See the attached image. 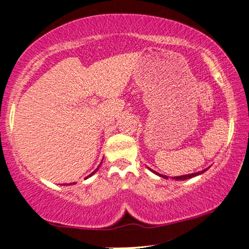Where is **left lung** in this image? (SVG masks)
Wrapping results in <instances>:
<instances>
[{"mask_svg": "<svg viewBox=\"0 0 249 249\" xmlns=\"http://www.w3.org/2000/svg\"><path fill=\"white\" fill-rule=\"evenodd\" d=\"M148 169H149V171L153 172L154 174H156V175H158V176H160V178H168L167 176H165V175H163V174H160V173H157V172L153 171V169L149 168V167H148ZM207 169H208V168H207ZM207 169H202V171L196 172V173H192V174H186V175H182V176H174V178H173V179H176V181H184V179H189V178H194V176H197V175L203 174V173H204L205 171H207Z\"/></svg>", "mask_w": 249, "mask_h": 249, "instance_id": "1", "label": "left lung"}]
</instances>
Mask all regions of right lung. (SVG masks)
Masks as SVG:
<instances>
[{
  "instance_id": "right-lung-1",
  "label": "right lung",
  "mask_w": 249,
  "mask_h": 249,
  "mask_svg": "<svg viewBox=\"0 0 249 249\" xmlns=\"http://www.w3.org/2000/svg\"><path fill=\"white\" fill-rule=\"evenodd\" d=\"M98 169H99V167H98V168H96L94 172H93V173H91V174H89V176H86V178H91V176H92L93 174H95V173H96V171H98ZM63 185H71V183H70V184H63Z\"/></svg>"
}]
</instances>
